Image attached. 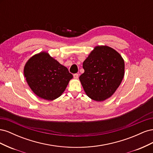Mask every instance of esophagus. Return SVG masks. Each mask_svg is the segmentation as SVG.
Returning <instances> with one entry per match:
<instances>
[{"label":"esophagus","instance_id":"esophagus-1","mask_svg":"<svg viewBox=\"0 0 153 153\" xmlns=\"http://www.w3.org/2000/svg\"><path fill=\"white\" fill-rule=\"evenodd\" d=\"M73 77H74V78H75V79H77V78H78V74H77V73L74 74Z\"/></svg>","mask_w":153,"mask_h":153}]
</instances>
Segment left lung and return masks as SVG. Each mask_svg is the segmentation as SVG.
Segmentation results:
<instances>
[{
    "mask_svg": "<svg viewBox=\"0 0 153 153\" xmlns=\"http://www.w3.org/2000/svg\"><path fill=\"white\" fill-rule=\"evenodd\" d=\"M84 73L79 79L86 94L102 101L117 90L124 75V62L117 51L107 46H97L83 62Z\"/></svg>",
    "mask_w": 153,
    "mask_h": 153,
    "instance_id": "obj_1",
    "label": "left lung"
}]
</instances>
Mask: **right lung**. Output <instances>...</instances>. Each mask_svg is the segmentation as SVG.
I'll return each mask as SVG.
<instances>
[{
	"instance_id": "1",
	"label": "right lung",
	"mask_w": 153,
	"mask_h": 153,
	"mask_svg": "<svg viewBox=\"0 0 153 153\" xmlns=\"http://www.w3.org/2000/svg\"><path fill=\"white\" fill-rule=\"evenodd\" d=\"M24 73L34 93L49 101L61 96L73 78L66 67L45 52L30 58L25 64Z\"/></svg>"
}]
</instances>
